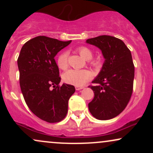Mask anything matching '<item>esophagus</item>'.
<instances>
[{
	"instance_id": "obj_1",
	"label": "esophagus",
	"mask_w": 153,
	"mask_h": 153,
	"mask_svg": "<svg viewBox=\"0 0 153 153\" xmlns=\"http://www.w3.org/2000/svg\"><path fill=\"white\" fill-rule=\"evenodd\" d=\"M83 88H84L83 86H77L76 85V86L75 87V88L76 91H79V90H81V89Z\"/></svg>"
}]
</instances>
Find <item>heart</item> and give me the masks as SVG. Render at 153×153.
I'll return each instance as SVG.
<instances>
[{
  "label": "heart",
  "mask_w": 153,
  "mask_h": 153,
  "mask_svg": "<svg viewBox=\"0 0 153 153\" xmlns=\"http://www.w3.org/2000/svg\"><path fill=\"white\" fill-rule=\"evenodd\" d=\"M77 52L84 59H87L88 64L95 70H99L100 68H101L103 65L102 61L98 58L93 59V52L88 47L85 46L79 47L77 49ZM57 63L59 69L62 71H65L66 69H68L69 66L68 53L63 52L59 54L57 59ZM91 76H92V73L88 70H70L63 74L62 80L68 84L81 86L90 80Z\"/></svg>",
  "instance_id": "obj_1"
}]
</instances>
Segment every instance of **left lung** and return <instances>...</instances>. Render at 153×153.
<instances>
[{
  "label": "left lung",
  "instance_id": "1",
  "mask_svg": "<svg viewBox=\"0 0 153 153\" xmlns=\"http://www.w3.org/2000/svg\"><path fill=\"white\" fill-rule=\"evenodd\" d=\"M86 42L98 47L105 58L102 70L89 85L94 98L88 103L91 114L99 120L113 119L127 106L133 91L134 65L130 50L121 39L101 35Z\"/></svg>",
  "mask_w": 153,
  "mask_h": 153
}]
</instances>
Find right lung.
<instances>
[{
    "mask_svg": "<svg viewBox=\"0 0 153 153\" xmlns=\"http://www.w3.org/2000/svg\"><path fill=\"white\" fill-rule=\"evenodd\" d=\"M71 42L36 36L24 44L17 59L19 83L26 105L34 115L49 123L65 119L68 101L75 91L73 85H59L61 78L54 59Z\"/></svg>",
    "mask_w": 153,
    "mask_h": 153,
    "instance_id": "right-lung-1",
    "label": "right lung"
}]
</instances>
